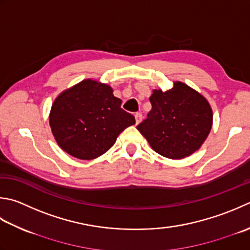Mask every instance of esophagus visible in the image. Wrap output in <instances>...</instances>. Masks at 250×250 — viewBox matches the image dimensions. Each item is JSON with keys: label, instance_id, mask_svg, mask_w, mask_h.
Instances as JSON below:
<instances>
[{"label": "esophagus", "instance_id": "esophagus-1", "mask_svg": "<svg viewBox=\"0 0 250 250\" xmlns=\"http://www.w3.org/2000/svg\"><path fill=\"white\" fill-rule=\"evenodd\" d=\"M134 117H135V122H136V125H139L140 122L142 121V118H143V117H142V114H141V112H136V114L134 115Z\"/></svg>", "mask_w": 250, "mask_h": 250}]
</instances>
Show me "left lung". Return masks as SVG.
<instances>
[{
  "label": "left lung",
  "mask_w": 250,
  "mask_h": 250,
  "mask_svg": "<svg viewBox=\"0 0 250 250\" xmlns=\"http://www.w3.org/2000/svg\"><path fill=\"white\" fill-rule=\"evenodd\" d=\"M151 110L136 126L156 153L182 159L199 149L212 126L208 101L182 82L166 92L154 90Z\"/></svg>",
  "instance_id": "obj_1"
}]
</instances>
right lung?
<instances>
[{"label": "right lung", "instance_id": "right-lung-1", "mask_svg": "<svg viewBox=\"0 0 250 250\" xmlns=\"http://www.w3.org/2000/svg\"><path fill=\"white\" fill-rule=\"evenodd\" d=\"M121 103L109 85L91 79L63 91L50 112L57 144L82 160L106 153L121 132L135 124L134 116L122 109Z\"/></svg>", "mask_w": 250, "mask_h": 250}]
</instances>
